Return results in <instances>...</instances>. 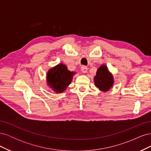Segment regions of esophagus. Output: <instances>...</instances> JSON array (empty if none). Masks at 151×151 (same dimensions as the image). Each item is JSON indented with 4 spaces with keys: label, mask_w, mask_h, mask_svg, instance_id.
Wrapping results in <instances>:
<instances>
[{
    "label": "esophagus",
    "mask_w": 151,
    "mask_h": 151,
    "mask_svg": "<svg viewBox=\"0 0 151 151\" xmlns=\"http://www.w3.org/2000/svg\"><path fill=\"white\" fill-rule=\"evenodd\" d=\"M81 71L83 72V73H86L87 70H88V67H87L85 65H83L81 67Z\"/></svg>",
    "instance_id": "esophagus-1"
}]
</instances>
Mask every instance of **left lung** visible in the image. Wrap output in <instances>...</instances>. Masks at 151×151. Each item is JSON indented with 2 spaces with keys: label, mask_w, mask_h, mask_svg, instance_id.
<instances>
[{
  "label": "left lung",
  "mask_w": 151,
  "mask_h": 151,
  "mask_svg": "<svg viewBox=\"0 0 151 151\" xmlns=\"http://www.w3.org/2000/svg\"><path fill=\"white\" fill-rule=\"evenodd\" d=\"M94 82L96 87L103 92H107L112 88L114 79L106 65H102L98 68L96 75L94 77Z\"/></svg>",
  "instance_id": "obj_1"
}]
</instances>
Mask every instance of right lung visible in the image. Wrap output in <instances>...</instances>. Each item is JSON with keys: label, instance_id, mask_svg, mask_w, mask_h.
Masks as SVG:
<instances>
[{"label": "right lung", "instance_id": "add662e5", "mask_svg": "<svg viewBox=\"0 0 151 151\" xmlns=\"http://www.w3.org/2000/svg\"><path fill=\"white\" fill-rule=\"evenodd\" d=\"M75 74L74 72L68 70L66 65L60 63L48 71L47 84L54 92L62 93L69 86Z\"/></svg>", "mask_w": 151, "mask_h": 151}]
</instances>
